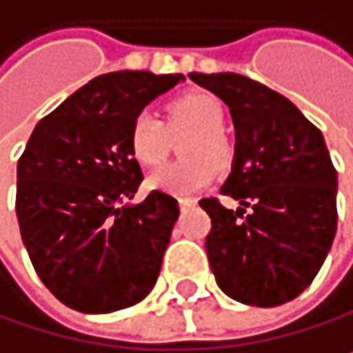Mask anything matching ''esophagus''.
I'll list each match as a JSON object with an SVG mask.
<instances>
[{
	"instance_id": "esophagus-1",
	"label": "esophagus",
	"mask_w": 353,
	"mask_h": 353,
	"mask_svg": "<svg viewBox=\"0 0 353 353\" xmlns=\"http://www.w3.org/2000/svg\"><path fill=\"white\" fill-rule=\"evenodd\" d=\"M179 206H181V210H187V208H191V206H196V200H189V198H179Z\"/></svg>"
}]
</instances>
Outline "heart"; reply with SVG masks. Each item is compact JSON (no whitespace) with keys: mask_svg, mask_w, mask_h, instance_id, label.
<instances>
[{"mask_svg":"<svg viewBox=\"0 0 353 353\" xmlns=\"http://www.w3.org/2000/svg\"><path fill=\"white\" fill-rule=\"evenodd\" d=\"M168 128L193 130L183 147L189 160L160 166L149 174L147 185L170 196H191L206 189L214 179V164L225 166L229 157V145L223 134V103L208 92L183 94L168 107ZM128 147L141 166L160 164L168 149L166 124L149 109L139 111L130 124Z\"/></svg>","mask_w":353,"mask_h":353,"instance_id":"1","label":"heart"}]
</instances>
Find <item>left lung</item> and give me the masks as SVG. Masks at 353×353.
<instances>
[{
	"label": "left lung",
	"instance_id": "8db88e82",
	"mask_svg": "<svg viewBox=\"0 0 353 353\" xmlns=\"http://www.w3.org/2000/svg\"><path fill=\"white\" fill-rule=\"evenodd\" d=\"M189 79L229 107L236 128L221 193L240 206L200 202L212 221L206 254L216 284L244 305L292 301L320 272L337 232V170L324 137L286 97L244 75Z\"/></svg>",
	"mask_w": 353,
	"mask_h": 353
}]
</instances>
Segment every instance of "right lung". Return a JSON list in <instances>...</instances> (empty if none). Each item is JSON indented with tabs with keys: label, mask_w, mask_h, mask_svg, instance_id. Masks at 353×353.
I'll use <instances>...</instances> for the list:
<instances>
[{
	"label": "right lung",
	"mask_w": 353,
	"mask_h": 353,
	"mask_svg": "<svg viewBox=\"0 0 353 353\" xmlns=\"http://www.w3.org/2000/svg\"><path fill=\"white\" fill-rule=\"evenodd\" d=\"M179 81L181 73L99 75L39 121L21 155L23 244L46 288L71 310H126L155 286L179 202L162 191L130 202L143 172L128 134L134 115Z\"/></svg>",
	"instance_id": "1"
}]
</instances>
